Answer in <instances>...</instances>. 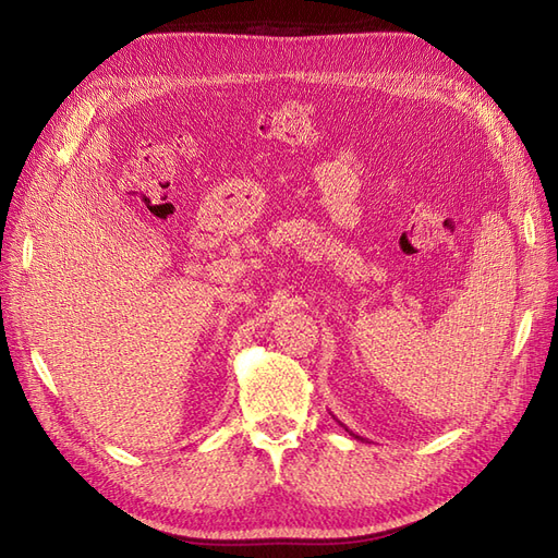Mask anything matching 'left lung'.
<instances>
[{"label":"left lung","instance_id":"1","mask_svg":"<svg viewBox=\"0 0 558 558\" xmlns=\"http://www.w3.org/2000/svg\"><path fill=\"white\" fill-rule=\"evenodd\" d=\"M342 426H344V424H342ZM344 430H347V433H349V435H353V437H361V435H356V433H351V430H349V428H347V426H344Z\"/></svg>","mask_w":558,"mask_h":558}]
</instances>
